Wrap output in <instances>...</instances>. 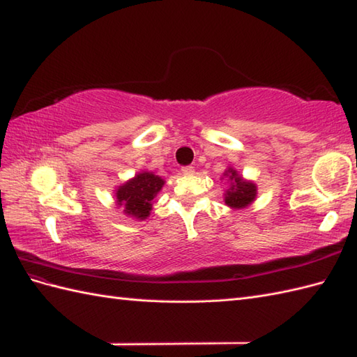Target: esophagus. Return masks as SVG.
I'll use <instances>...</instances> for the list:
<instances>
[{
    "mask_svg": "<svg viewBox=\"0 0 357 357\" xmlns=\"http://www.w3.org/2000/svg\"><path fill=\"white\" fill-rule=\"evenodd\" d=\"M181 172H183L185 176H191V174L195 172V169H194V166H185V168H181Z\"/></svg>",
    "mask_w": 357,
    "mask_h": 357,
    "instance_id": "1",
    "label": "esophagus"
}]
</instances>
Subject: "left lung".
<instances>
[{
    "label": "left lung",
    "mask_w": 357,
    "mask_h": 357,
    "mask_svg": "<svg viewBox=\"0 0 357 357\" xmlns=\"http://www.w3.org/2000/svg\"><path fill=\"white\" fill-rule=\"evenodd\" d=\"M221 180L227 181V189L225 191V203L231 209H244L250 206L257 199L258 188L252 180L244 178L232 166H227Z\"/></svg>",
    "instance_id": "left-lung-1"
}]
</instances>
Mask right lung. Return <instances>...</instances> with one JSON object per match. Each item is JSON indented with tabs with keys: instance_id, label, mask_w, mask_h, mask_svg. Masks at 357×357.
I'll return each mask as SVG.
<instances>
[{
	"instance_id": "obj_1",
	"label": "right lung",
	"mask_w": 357,
	"mask_h": 357,
	"mask_svg": "<svg viewBox=\"0 0 357 357\" xmlns=\"http://www.w3.org/2000/svg\"><path fill=\"white\" fill-rule=\"evenodd\" d=\"M165 180L151 171H140L132 178L114 189L117 209L134 220H146L153 211V202L162 191Z\"/></svg>"
}]
</instances>
